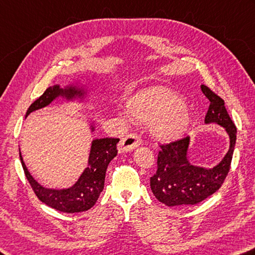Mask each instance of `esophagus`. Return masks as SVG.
<instances>
[{
  "instance_id": "obj_1",
  "label": "esophagus",
  "mask_w": 255,
  "mask_h": 255,
  "mask_svg": "<svg viewBox=\"0 0 255 255\" xmlns=\"http://www.w3.org/2000/svg\"><path fill=\"white\" fill-rule=\"evenodd\" d=\"M141 138L136 135V133H128V135L123 138L122 141L119 143V152H125V151H129L137 148L139 145H141Z\"/></svg>"
}]
</instances>
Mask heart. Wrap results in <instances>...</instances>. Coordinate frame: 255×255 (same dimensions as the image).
<instances>
[{"mask_svg":"<svg viewBox=\"0 0 255 255\" xmlns=\"http://www.w3.org/2000/svg\"><path fill=\"white\" fill-rule=\"evenodd\" d=\"M131 115L142 123H151V131L159 139L177 138L189 124V110L180 96L157 87L135 96L130 101Z\"/></svg>","mask_w":255,"mask_h":255,"instance_id":"1","label":"heart"}]
</instances>
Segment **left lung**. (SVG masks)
Wrapping results in <instances>:
<instances>
[{
  "label": "left lung",
  "mask_w": 255,
  "mask_h": 255,
  "mask_svg": "<svg viewBox=\"0 0 255 255\" xmlns=\"http://www.w3.org/2000/svg\"><path fill=\"white\" fill-rule=\"evenodd\" d=\"M201 89L210 100L205 124L224 127L230 137V148L219 164L213 168H204L192 165L187 159L189 136L160 145L157 172L150 177V188L157 200L167 206L195 205L204 201L220 189L230 170L237 142V127L226 112L224 100L204 85Z\"/></svg>",
  "instance_id": "1"
}]
</instances>
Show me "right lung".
I'll return each instance as SVG.
<instances>
[{"mask_svg":"<svg viewBox=\"0 0 255 255\" xmlns=\"http://www.w3.org/2000/svg\"><path fill=\"white\" fill-rule=\"evenodd\" d=\"M85 95L86 91L82 88L76 86L60 88L59 85H54L52 87H49L43 92V95L39 97L30 106L26 112L25 118L32 112H35V110L50 105L58 97H63L67 100H73L77 98L82 99ZM94 130L95 127L91 125V131ZM118 141L119 138H100V139L92 140L88 166L83 170L80 177L78 178L76 184H73L69 188L54 189L43 187L42 185H40L32 177L24 161H23L21 152L20 159L26 178L29 180L35 195L38 196L41 202L59 212H85L96 204L100 193L103 192L105 186L106 170H107L110 161L117 155Z\"/></svg>","mask_w":255,"mask_h":255,"instance_id":"obj_1","label":"right lung"}]
</instances>
